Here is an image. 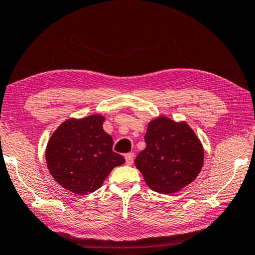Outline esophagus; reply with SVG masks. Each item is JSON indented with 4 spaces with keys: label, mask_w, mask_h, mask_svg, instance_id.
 I'll return each instance as SVG.
<instances>
[{
    "label": "esophagus",
    "mask_w": 255,
    "mask_h": 255,
    "mask_svg": "<svg viewBox=\"0 0 255 255\" xmlns=\"http://www.w3.org/2000/svg\"><path fill=\"white\" fill-rule=\"evenodd\" d=\"M133 159H134V154H133V152H128V154L125 155V162H127V165H132Z\"/></svg>",
    "instance_id": "34e87169"
}]
</instances>
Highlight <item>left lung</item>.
I'll return each instance as SVG.
<instances>
[{
    "mask_svg": "<svg viewBox=\"0 0 255 255\" xmlns=\"http://www.w3.org/2000/svg\"><path fill=\"white\" fill-rule=\"evenodd\" d=\"M144 141L146 148L134 164L151 190L173 194L197 178L204 163V149L186 122L157 117L148 124Z\"/></svg>",
    "mask_w": 255,
    "mask_h": 255,
    "instance_id": "obj_1",
    "label": "left lung"
}]
</instances>
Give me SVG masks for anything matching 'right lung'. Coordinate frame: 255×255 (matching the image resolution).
Wrapping results in <instances>:
<instances>
[{
    "label": "right lung",
    "instance_id": "obj_1",
    "mask_svg": "<svg viewBox=\"0 0 255 255\" xmlns=\"http://www.w3.org/2000/svg\"><path fill=\"white\" fill-rule=\"evenodd\" d=\"M105 117L91 115L65 121L46 146L45 159L53 179L76 195L93 193L103 186L122 155L113 151L114 141L103 128Z\"/></svg>",
    "mask_w": 255,
    "mask_h": 255
}]
</instances>
